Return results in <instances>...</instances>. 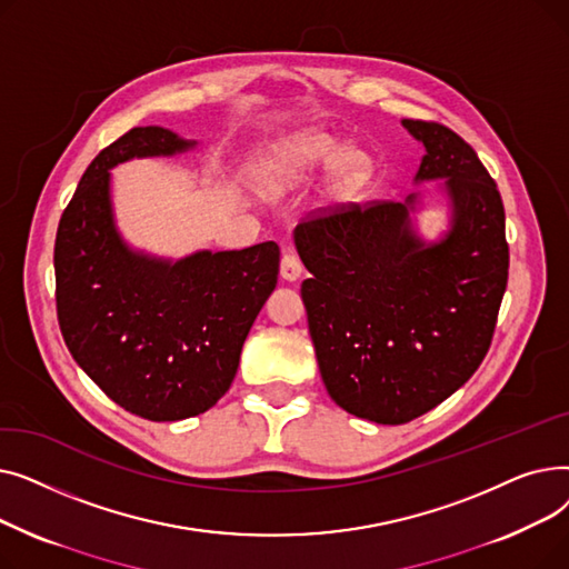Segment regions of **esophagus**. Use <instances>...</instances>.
<instances>
[{
	"label": "esophagus",
	"mask_w": 569,
	"mask_h": 569,
	"mask_svg": "<svg viewBox=\"0 0 569 569\" xmlns=\"http://www.w3.org/2000/svg\"><path fill=\"white\" fill-rule=\"evenodd\" d=\"M302 260H300V256H297L295 251H290V249H286L283 251V256H281V277L286 279V281H297L302 277Z\"/></svg>",
	"instance_id": "34e87169"
}]
</instances>
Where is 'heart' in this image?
I'll return each instance as SVG.
<instances>
[{
	"mask_svg": "<svg viewBox=\"0 0 569 569\" xmlns=\"http://www.w3.org/2000/svg\"><path fill=\"white\" fill-rule=\"evenodd\" d=\"M335 136L309 131L277 147L272 154L262 161V187L267 191H277L297 177H305L316 168H322L332 161V182L337 191H348L355 187L369 170V157L360 147H343Z\"/></svg>",
	"mask_w": 569,
	"mask_h": 569,
	"instance_id": "obj_1",
	"label": "heart"
}]
</instances>
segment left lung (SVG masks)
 Listing matches in <instances>:
<instances>
[{"mask_svg":"<svg viewBox=\"0 0 569 569\" xmlns=\"http://www.w3.org/2000/svg\"><path fill=\"white\" fill-rule=\"evenodd\" d=\"M403 127L427 149L415 182L447 179L452 221L440 242L412 230L417 193L320 209L295 228L322 382L337 406L376 425L415 420L477 371L510 267L502 200L475 149L438 122Z\"/></svg>","mask_w":569,"mask_h":569,"instance_id":"obj_1","label":"left lung"}]
</instances>
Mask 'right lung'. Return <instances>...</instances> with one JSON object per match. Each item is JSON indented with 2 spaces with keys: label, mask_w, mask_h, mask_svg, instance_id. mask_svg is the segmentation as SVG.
<instances>
[{
  "label": "right lung",
  "mask_w": 569,
  "mask_h": 569,
  "mask_svg": "<svg viewBox=\"0 0 569 569\" xmlns=\"http://www.w3.org/2000/svg\"><path fill=\"white\" fill-rule=\"evenodd\" d=\"M193 144L161 127L117 138L84 170L54 239L57 320L69 352L117 406L152 422L187 420L228 392L279 277L277 242L170 262L119 237L110 168Z\"/></svg>",
  "instance_id": "right-lung-1"
}]
</instances>
